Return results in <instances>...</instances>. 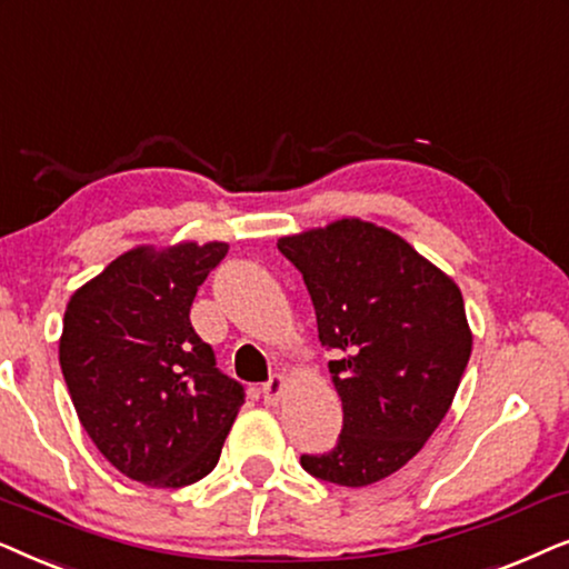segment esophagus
<instances>
[{"label":"esophagus","mask_w":569,"mask_h":569,"mask_svg":"<svg viewBox=\"0 0 569 569\" xmlns=\"http://www.w3.org/2000/svg\"><path fill=\"white\" fill-rule=\"evenodd\" d=\"M286 388H289V382H286L283 375H272L268 382L262 385V400L268 406H278L280 400L286 396Z\"/></svg>","instance_id":"obj_1"}]
</instances>
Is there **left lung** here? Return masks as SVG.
I'll list each match as a JSON object with an SVG mask.
<instances>
[{"instance_id":"obj_1","label":"left lung","mask_w":569,"mask_h":569,"mask_svg":"<svg viewBox=\"0 0 569 569\" xmlns=\"http://www.w3.org/2000/svg\"><path fill=\"white\" fill-rule=\"evenodd\" d=\"M317 315L343 429L322 456H301L317 479L367 487L411 460L450 411L473 336L456 280L382 226L343 218L280 237Z\"/></svg>"}]
</instances>
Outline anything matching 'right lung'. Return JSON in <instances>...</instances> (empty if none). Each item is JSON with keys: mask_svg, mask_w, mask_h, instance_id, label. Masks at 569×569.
<instances>
[{"mask_svg": "<svg viewBox=\"0 0 569 569\" xmlns=\"http://www.w3.org/2000/svg\"><path fill=\"white\" fill-rule=\"evenodd\" d=\"M229 252L223 241L134 247L67 301L59 363L101 456L156 489L213 471L244 403L189 322L194 293Z\"/></svg>", "mask_w": 569, "mask_h": 569, "instance_id": "1", "label": "right lung"}]
</instances>
